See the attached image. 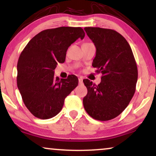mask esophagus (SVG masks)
<instances>
[{"instance_id":"obj_1","label":"esophagus","mask_w":156,"mask_h":156,"mask_svg":"<svg viewBox=\"0 0 156 156\" xmlns=\"http://www.w3.org/2000/svg\"><path fill=\"white\" fill-rule=\"evenodd\" d=\"M78 82H79L80 84H81L82 83H83V78H81V77H80V78H78Z\"/></svg>"}]
</instances>
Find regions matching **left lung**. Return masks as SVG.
I'll list each match as a JSON object with an SVG mask.
<instances>
[{"label": "left lung", "mask_w": 156, "mask_h": 156, "mask_svg": "<svg viewBox=\"0 0 156 156\" xmlns=\"http://www.w3.org/2000/svg\"><path fill=\"white\" fill-rule=\"evenodd\" d=\"M84 30L96 48L92 66L101 73V81L93 84L84 79L88 90L84 109L94 119L108 121L126 109L135 92L138 72L129 43L117 31L99 27Z\"/></svg>", "instance_id": "left-lung-1"}]
</instances>
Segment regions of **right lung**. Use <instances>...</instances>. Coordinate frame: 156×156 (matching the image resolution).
<instances>
[{"label": "right lung", "instance_id": "add662e5", "mask_svg": "<svg viewBox=\"0 0 156 156\" xmlns=\"http://www.w3.org/2000/svg\"><path fill=\"white\" fill-rule=\"evenodd\" d=\"M85 37L80 27H61L42 31L24 47L17 64V86L29 111L39 119L56 116L65 98L78 86V79L70 75L55 78L58 62L63 63L66 52L74 42Z\"/></svg>", "mask_w": 156, "mask_h": 156}]
</instances>
